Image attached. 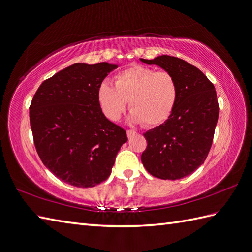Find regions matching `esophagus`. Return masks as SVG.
Returning a JSON list of instances; mask_svg holds the SVG:
<instances>
[{"mask_svg":"<svg viewBox=\"0 0 252 252\" xmlns=\"http://www.w3.org/2000/svg\"><path fill=\"white\" fill-rule=\"evenodd\" d=\"M126 134H127V137L130 138V137H132L134 134H136V132L135 131H133V130H127L126 131Z\"/></svg>","mask_w":252,"mask_h":252,"instance_id":"34e87169","label":"esophagus"}]
</instances>
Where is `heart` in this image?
Wrapping results in <instances>:
<instances>
[{"mask_svg": "<svg viewBox=\"0 0 252 252\" xmlns=\"http://www.w3.org/2000/svg\"><path fill=\"white\" fill-rule=\"evenodd\" d=\"M97 97L110 120H118L128 102L131 120L153 126L165 122L173 114L179 97V85L169 72L135 65L116 75L115 87L103 83Z\"/></svg>", "mask_w": 252, "mask_h": 252, "instance_id": "heart-1", "label": "heart"}]
</instances>
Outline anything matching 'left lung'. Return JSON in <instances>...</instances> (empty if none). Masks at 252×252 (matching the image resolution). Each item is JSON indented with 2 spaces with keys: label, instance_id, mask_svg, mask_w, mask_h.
I'll return each mask as SVG.
<instances>
[{
  "label": "left lung",
  "instance_id": "obj_1",
  "mask_svg": "<svg viewBox=\"0 0 252 252\" xmlns=\"http://www.w3.org/2000/svg\"><path fill=\"white\" fill-rule=\"evenodd\" d=\"M140 61L164 68L179 85L171 117L144 134L147 147L142 154L143 165L157 178H184L203 164L212 147L219 116L217 93L203 72L179 58L163 55Z\"/></svg>",
  "mask_w": 252,
  "mask_h": 252
}]
</instances>
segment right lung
Wrapping results in <instances>:
<instances>
[{
	"instance_id": "right-lung-1",
	"label": "right lung",
	"mask_w": 252,
	"mask_h": 252,
	"mask_svg": "<svg viewBox=\"0 0 252 252\" xmlns=\"http://www.w3.org/2000/svg\"><path fill=\"white\" fill-rule=\"evenodd\" d=\"M117 65L75 63L43 81L30 105L34 145L44 165L78 188L106 180L126 132L109 121L97 92Z\"/></svg>"
}]
</instances>
